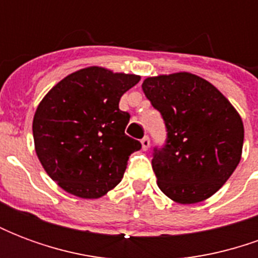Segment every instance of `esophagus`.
Instances as JSON below:
<instances>
[{
	"mask_svg": "<svg viewBox=\"0 0 258 258\" xmlns=\"http://www.w3.org/2000/svg\"><path fill=\"white\" fill-rule=\"evenodd\" d=\"M141 144H142V149H144V151H148V149H149V146H151L149 137H144V138L141 140Z\"/></svg>",
	"mask_w": 258,
	"mask_h": 258,
	"instance_id": "1",
	"label": "esophagus"
}]
</instances>
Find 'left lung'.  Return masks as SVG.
<instances>
[{"instance_id": "left-lung-1", "label": "left lung", "mask_w": 258, "mask_h": 258, "mask_svg": "<svg viewBox=\"0 0 258 258\" xmlns=\"http://www.w3.org/2000/svg\"><path fill=\"white\" fill-rule=\"evenodd\" d=\"M142 90L167 131L152 159L160 190L181 205L210 198L240 162L244 130L239 113L214 85L185 72L148 77Z\"/></svg>"}]
</instances>
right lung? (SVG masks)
I'll list each match as a JSON object with an SVG mask.
<instances>
[{
    "label": "right lung",
    "mask_w": 258,
    "mask_h": 258,
    "mask_svg": "<svg viewBox=\"0 0 258 258\" xmlns=\"http://www.w3.org/2000/svg\"><path fill=\"white\" fill-rule=\"evenodd\" d=\"M141 80L98 66L69 74L44 96L33 120L36 153L69 194L98 199L121 181L141 142L125 135L120 98Z\"/></svg>",
    "instance_id": "1"
}]
</instances>
